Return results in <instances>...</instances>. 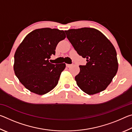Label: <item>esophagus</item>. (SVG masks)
Instances as JSON below:
<instances>
[{
  "label": "esophagus",
  "mask_w": 132,
  "mask_h": 132,
  "mask_svg": "<svg viewBox=\"0 0 132 132\" xmlns=\"http://www.w3.org/2000/svg\"><path fill=\"white\" fill-rule=\"evenodd\" d=\"M71 65H72L71 64H66V67H68V68H69V67H70Z\"/></svg>",
  "instance_id": "esophagus-1"
}]
</instances>
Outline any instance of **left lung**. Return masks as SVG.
<instances>
[{
  "instance_id": "1",
  "label": "left lung",
  "mask_w": 132,
  "mask_h": 132,
  "mask_svg": "<svg viewBox=\"0 0 132 132\" xmlns=\"http://www.w3.org/2000/svg\"><path fill=\"white\" fill-rule=\"evenodd\" d=\"M67 38L78 54L86 58L75 77L79 87L93 95L105 90L118 69L117 54L110 41L100 31L84 27L65 31Z\"/></svg>"
}]
</instances>
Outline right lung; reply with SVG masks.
<instances>
[{
	"label": "right lung",
	"mask_w": 132,
	"mask_h": 132,
	"mask_svg": "<svg viewBox=\"0 0 132 132\" xmlns=\"http://www.w3.org/2000/svg\"><path fill=\"white\" fill-rule=\"evenodd\" d=\"M66 38L63 30L37 29L27 35L14 54V70L21 83L31 92L44 95L53 90L65 63L49 62L57 44Z\"/></svg>",
	"instance_id": "obj_1"
}]
</instances>
